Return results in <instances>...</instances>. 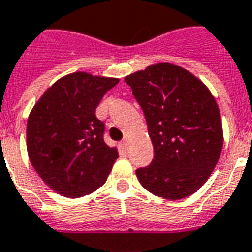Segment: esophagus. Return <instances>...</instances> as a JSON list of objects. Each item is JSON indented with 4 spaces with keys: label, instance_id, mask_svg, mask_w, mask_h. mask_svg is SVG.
Listing matches in <instances>:
<instances>
[{
    "label": "esophagus",
    "instance_id": "esophagus-1",
    "mask_svg": "<svg viewBox=\"0 0 252 252\" xmlns=\"http://www.w3.org/2000/svg\"><path fill=\"white\" fill-rule=\"evenodd\" d=\"M121 146H122V148H125V150H126V147H127V140L126 139L122 140V142H121Z\"/></svg>",
    "mask_w": 252,
    "mask_h": 252
}]
</instances>
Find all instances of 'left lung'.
Returning <instances> with one entry per match:
<instances>
[{
  "label": "left lung",
  "mask_w": 252,
  "mask_h": 252,
  "mask_svg": "<svg viewBox=\"0 0 252 252\" xmlns=\"http://www.w3.org/2000/svg\"><path fill=\"white\" fill-rule=\"evenodd\" d=\"M144 113L154 159L135 171L148 192L180 200L197 192L223 144L220 109L209 89L184 68L150 65L125 77Z\"/></svg>",
  "instance_id": "8db88e82"
}]
</instances>
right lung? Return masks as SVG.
Returning a JSON list of instances; mask_svg holds the SVG:
<instances>
[{"mask_svg": "<svg viewBox=\"0 0 252 252\" xmlns=\"http://www.w3.org/2000/svg\"><path fill=\"white\" fill-rule=\"evenodd\" d=\"M120 80L76 72L48 88L27 120V153L47 185L65 197H81L105 184L116 148L104 142L95 108Z\"/></svg>", "mask_w": 252, "mask_h": 252, "instance_id": "obj_1", "label": "right lung"}]
</instances>
